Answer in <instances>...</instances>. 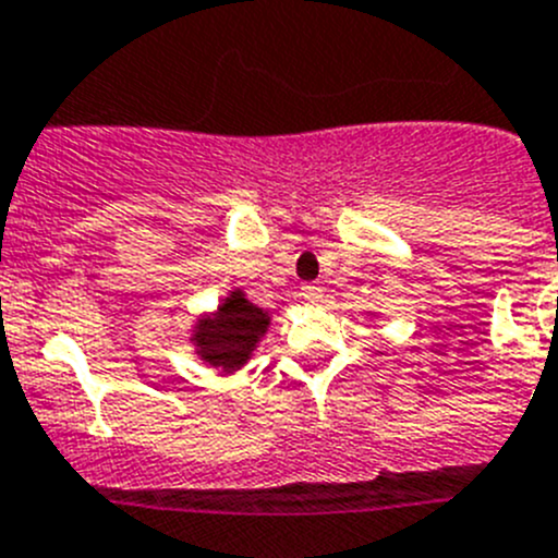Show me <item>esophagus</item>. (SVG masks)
<instances>
[{"label":"esophagus","mask_w":558,"mask_h":558,"mask_svg":"<svg viewBox=\"0 0 558 558\" xmlns=\"http://www.w3.org/2000/svg\"><path fill=\"white\" fill-rule=\"evenodd\" d=\"M301 295H304L306 304H313V306L324 301V290L315 288V284H304V288H301Z\"/></svg>","instance_id":"1"}]
</instances>
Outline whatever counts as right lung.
<instances>
[{"mask_svg": "<svg viewBox=\"0 0 558 558\" xmlns=\"http://www.w3.org/2000/svg\"><path fill=\"white\" fill-rule=\"evenodd\" d=\"M265 326H268V315L234 293L218 306L216 318L204 320L193 337L198 342V354L209 365L234 371L248 360L254 342L265 335Z\"/></svg>", "mask_w": 558, "mask_h": 558, "instance_id": "obj_1", "label": "right lung"}]
</instances>
